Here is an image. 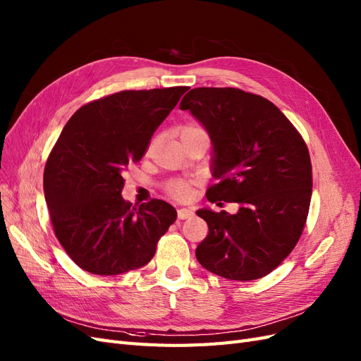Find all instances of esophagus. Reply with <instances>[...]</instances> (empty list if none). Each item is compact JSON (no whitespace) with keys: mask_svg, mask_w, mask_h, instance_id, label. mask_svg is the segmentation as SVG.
I'll return each mask as SVG.
<instances>
[{"mask_svg":"<svg viewBox=\"0 0 361 361\" xmlns=\"http://www.w3.org/2000/svg\"><path fill=\"white\" fill-rule=\"evenodd\" d=\"M192 215H194L192 209H187V207H180V209H178L179 220H187V218H191Z\"/></svg>","mask_w":361,"mask_h":361,"instance_id":"34e87169","label":"esophagus"}]
</instances>
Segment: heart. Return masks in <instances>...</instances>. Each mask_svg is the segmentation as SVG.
<instances>
[{
  "label": "heart",
  "mask_w": 361,
  "mask_h": 361,
  "mask_svg": "<svg viewBox=\"0 0 361 361\" xmlns=\"http://www.w3.org/2000/svg\"><path fill=\"white\" fill-rule=\"evenodd\" d=\"M195 133L206 134L202 128L192 126V125L185 126L182 129V134H195ZM164 188H166L170 197L176 199L179 202H185V200L191 199V195L194 192V182L188 180V179H171L166 185H164Z\"/></svg>",
  "instance_id": "obj_1"
}]
</instances>
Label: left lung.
<instances>
[{
    "label": "left lung",
    "mask_w": 361,
    "mask_h": 361,
    "mask_svg": "<svg viewBox=\"0 0 361 361\" xmlns=\"http://www.w3.org/2000/svg\"><path fill=\"white\" fill-rule=\"evenodd\" d=\"M214 143L211 203H238L236 214L200 209L209 232L195 250L200 265L228 280L274 271L307 221L312 197L309 149L289 118L265 97L235 87H199L183 96Z\"/></svg>",
    "instance_id": "obj_1"
}]
</instances>
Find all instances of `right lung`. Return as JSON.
I'll use <instances>...</instances> for the list:
<instances>
[{"instance_id": "obj_1", "label": "right lung", "mask_w": 361, "mask_h": 361, "mask_svg": "<svg viewBox=\"0 0 361 361\" xmlns=\"http://www.w3.org/2000/svg\"><path fill=\"white\" fill-rule=\"evenodd\" d=\"M188 87L123 90L82 105L54 145L43 190L54 233L76 265L117 276L149 264L176 209L152 199L123 200V174Z\"/></svg>"}]
</instances>
